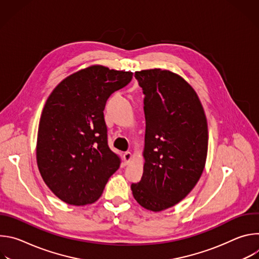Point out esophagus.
Returning <instances> with one entry per match:
<instances>
[{
	"label": "esophagus",
	"instance_id": "34e87169",
	"mask_svg": "<svg viewBox=\"0 0 259 259\" xmlns=\"http://www.w3.org/2000/svg\"><path fill=\"white\" fill-rule=\"evenodd\" d=\"M131 158H132L131 153H130V152H125V153L123 154L124 164H125V165H128V164H129V162H130V160H131Z\"/></svg>",
	"mask_w": 259,
	"mask_h": 259
}]
</instances>
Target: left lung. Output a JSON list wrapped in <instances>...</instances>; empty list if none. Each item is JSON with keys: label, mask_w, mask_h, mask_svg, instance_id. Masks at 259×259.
<instances>
[{"label": "left lung", "mask_w": 259, "mask_h": 259, "mask_svg": "<svg viewBox=\"0 0 259 259\" xmlns=\"http://www.w3.org/2000/svg\"><path fill=\"white\" fill-rule=\"evenodd\" d=\"M144 94V166L132 183L134 199L159 212L186 198L199 181L206 162L208 127L202 103L180 76L161 68L134 75Z\"/></svg>", "instance_id": "obj_1"}]
</instances>
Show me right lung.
Here are the masks:
<instances>
[{"label": "right lung", "instance_id": "right-lung-1", "mask_svg": "<svg viewBox=\"0 0 259 259\" xmlns=\"http://www.w3.org/2000/svg\"><path fill=\"white\" fill-rule=\"evenodd\" d=\"M132 76L93 65L65 78L48 97L39 124L36 163L61 201L75 206L97 201L119 169L121 159L107 144L103 110L109 96Z\"/></svg>", "mask_w": 259, "mask_h": 259}]
</instances>
